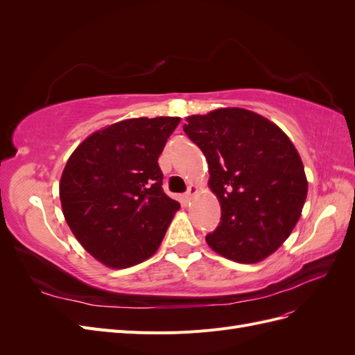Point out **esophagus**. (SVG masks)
<instances>
[{"label":"esophagus","mask_w":355,"mask_h":355,"mask_svg":"<svg viewBox=\"0 0 355 355\" xmlns=\"http://www.w3.org/2000/svg\"><path fill=\"white\" fill-rule=\"evenodd\" d=\"M196 194H197V187L189 185V188H188V191H187V194L184 196V198H185L187 201H191L192 198H194Z\"/></svg>","instance_id":"34e87169"}]
</instances>
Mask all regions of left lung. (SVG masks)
I'll use <instances>...</instances> for the list:
<instances>
[{"label": "left lung", "mask_w": 355, "mask_h": 355, "mask_svg": "<svg viewBox=\"0 0 355 355\" xmlns=\"http://www.w3.org/2000/svg\"><path fill=\"white\" fill-rule=\"evenodd\" d=\"M184 132L207 158L219 227L206 235L227 259L256 263L293 231L308 194L302 159L280 127L243 108L191 115Z\"/></svg>", "instance_id": "1"}]
</instances>
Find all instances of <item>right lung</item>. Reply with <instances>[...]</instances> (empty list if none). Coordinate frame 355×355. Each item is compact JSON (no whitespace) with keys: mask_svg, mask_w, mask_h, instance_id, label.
<instances>
[{"mask_svg":"<svg viewBox=\"0 0 355 355\" xmlns=\"http://www.w3.org/2000/svg\"><path fill=\"white\" fill-rule=\"evenodd\" d=\"M179 116L130 118L94 132L60 178L63 216L75 239L110 268L151 257L180 204L163 191L158 157Z\"/></svg>","mask_w":355,"mask_h":355,"instance_id":"add662e5","label":"right lung"}]
</instances>
